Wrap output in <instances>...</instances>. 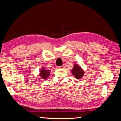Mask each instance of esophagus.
Wrapping results in <instances>:
<instances>
[{"label":"esophagus","mask_w":121,"mask_h":121,"mask_svg":"<svg viewBox=\"0 0 121 121\" xmlns=\"http://www.w3.org/2000/svg\"><path fill=\"white\" fill-rule=\"evenodd\" d=\"M57 68L58 69H64L65 66L64 65H61V66H58V67H57Z\"/></svg>","instance_id":"1"}]
</instances>
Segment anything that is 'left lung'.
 Returning <instances> with one entry per match:
<instances>
[{"mask_svg":"<svg viewBox=\"0 0 121 121\" xmlns=\"http://www.w3.org/2000/svg\"><path fill=\"white\" fill-rule=\"evenodd\" d=\"M72 71L73 75L77 79L81 78L84 73L83 70L81 69V68L80 66H78V65H74V68L72 69Z\"/></svg>","mask_w":121,"mask_h":121,"instance_id":"1","label":"left lung"}]
</instances>
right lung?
I'll return each instance as SVG.
<instances>
[{
    "instance_id": "1",
    "label": "right lung",
    "mask_w": 121,
    "mask_h": 121,
    "mask_svg": "<svg viewBox=\"0 0 121 121\" xmlns=\"http://www.w3.org/2000/svg\"><path fill=\"white\" fill-rule=\"evenodd\" d=\"M50 71L49 69H42L40 71V76L43 79H46L49 76Z\"/></svg>"
}]
</instances>
